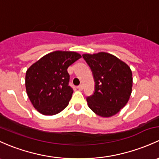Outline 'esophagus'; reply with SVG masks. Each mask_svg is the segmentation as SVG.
Segmentation results:
<instances>
[{
	"instance_id": "obj_1",
	"label": "esophagus",
	"mask_w": 159,
	"mask_h": 159,
	"mask_svg": "<svg viewBox=\"0 0 159 159\" xmlns=\"http://www.w3.org/2000/svg\"><path fill=\"white\" fill-rule=\"evenodd\" d=\"M78 89H79V91H82L83 90V85L82 84H81V85H79V86H78Z\"/></svg>"
}]
</instances>
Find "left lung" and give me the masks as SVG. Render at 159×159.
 Segmentation results:
<instances>
[{
  "label": "left lung",
  "mask_w": 159,
  "mask_h": 159,
  "mask_svg": "<svg viewBox=\"0 0 159 159\" xmlns=\"http://www.w3.org/2000/svg\"><path fill=\"white\" fill-rule=\"evenodd\" d=\"M82 56L91 68L95 81L94 93L87 98L88 107L102 117L114 116L124 107L131 95V69L124 61L104 52Z\"/></svg>",
  "instance_id": "obj_1"
}]
</instances>
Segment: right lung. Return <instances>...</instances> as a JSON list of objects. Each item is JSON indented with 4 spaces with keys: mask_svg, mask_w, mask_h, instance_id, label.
<instances>
[{
    "mask_svg": "<svg viewBox=\"0 0 159 159\" xmlns=\"http://www.w3.org/2000/svg\"><path fill=\"white\" fill-rule=\"evenodd\" d=\"M81 58L78 52L55 51L33 63L26 72V93L38 112L52 116L68 105L73 89L68 85V68Z\"/></svg>",
    "mask_w": 159,
    "mask_h": 159,
    "instance_id": "1",
    "label": "right lung"
}]
</instances>
